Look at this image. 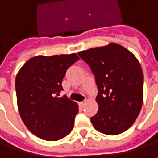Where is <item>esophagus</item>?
<instances>
[{
  "label": "esophagus",
  "mask_w": 158,
  "mask_h": 158,
  "mask_svg": "<svg viewBox=\"0 0 158 158\" xmlns=\"http://www.w3.org/2000/svg\"><path fill=\"white\" fill-rule=\"evenodd\" d=\"M85 102H79V105L80 106H83L85 105Z\"/></svg>",
  "instance_id": "34e87169"
}]
</instances>
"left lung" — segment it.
<instances>
[{
  "instance_id": "8db88e82",
  "label": "left lung",
  "mask_w": 158,
  "mask_h": 158,
  "mask_svg": "<svg viewBox=\"0 0 158 158\" xmlns=\"http://www.w3.org/2000/svg\"><path fill=\"white\" fill-rule=\"evenodd\" d=\"M89 66L98 89V111L90 118L94 128L116 135L131 127L143 103V72L133 53L122 45H109L78 53Z\"/></svg>"
}]
</instances>
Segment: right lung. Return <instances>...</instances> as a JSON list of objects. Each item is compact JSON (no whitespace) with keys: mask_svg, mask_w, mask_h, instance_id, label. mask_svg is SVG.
Masks as SVG:
<instances>
[{"mask_svg":"<svg viewBox=\"0 0 158 158\" xmlns=\"http://www.w3.org/2000/svg\"><path fill=\"white\" fill-rule=\"evenodd\" d=\"M79 60L75 53L37 56L25 62L16 76L19 114L27 129L48 141L58 140L72 131L78 104L57 97L67 69Z\"/></svg>","mask_w":158,"mask_h":158,"instance_id":"obj_1","label":"right lung"}]
</instances>
